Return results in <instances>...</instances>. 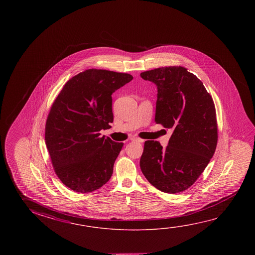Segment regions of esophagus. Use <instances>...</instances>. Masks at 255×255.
<instances>
[{
    "mask_svg": "<svg viewBox=\"0 0 255 255\" xmlns=\"http://www.w3.org/2000/svg\"><path fill=\"white\" fill-rule=\"evenodd\" d=\"M131 140H132V141L138 142V143H143V142H144V139L139 138H133Z\"/></svg>",
    "mask_w": 255,
    "mask_h": 255,
    "instance_id": "34e87169",
    "label": "esophagus"
}]
</instances>
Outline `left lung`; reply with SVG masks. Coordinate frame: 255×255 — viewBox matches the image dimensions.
<instances>
[{"label":"left lung","mask_w":255,"mask_h":255,"mask_svg":"<svg viewBox=\"0 0 255 255\" xmlns=\"http://www.w3.org/2000/svg\"><path fill=\"white\" fill-rule=\"evenodd\" d=\"M140 77L157 87L155 124L173 130L165 148L158 141L145 142L142 173L163 192H182L195 183L216 149L213 98L185 67H160L143 72Z\"/></svg>","instance_id":"1"}]
</instances>
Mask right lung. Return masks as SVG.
Instances as JSON below:
<instances>
[{"label": "right lung", "mask_w": 255, "mask_h": 255, "mask_svg": "<svg viewBox=\"0 0 255 255\" xmlns=\"http://www.w3.org/2000/svg\"><path fill=\"white\" fill-rule=\"evenodd\" d=\"M133 77L89 69L64 85L48 116L45 143L55 172L75 192H92L109 181L124 143L101 136L113 123L112 94Z\"/></svg>", "instance_id": "1"}]
</instances>
